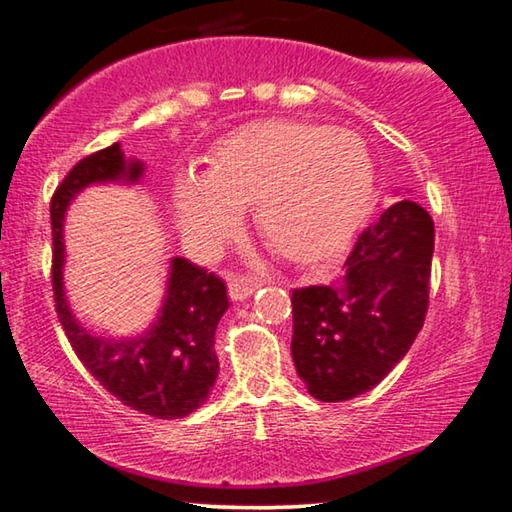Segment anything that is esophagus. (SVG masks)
I'll return each instance as SVG.
<instances>
[{
	"label": "esophagus",
	"instance_id": "obj_1",
	"mask_svg": "<svg viewBox=\"0 0 512 512\" xmlns=\"http://www.w3.org/2000/svg\"><path fill=\"white\" fill-rule=\"evenodd\" d=\"M261 286L256 279H251V276H231L229 279V297L233 301H242L254 295V290Z\"/></svg>",
	"mask_w": 512,
	"mask_h": 512
}]
</instances>
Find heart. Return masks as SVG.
<instances>
[{
  "instance_id": "obj_1",
  "label": "heart",
  "mask_w": 512,
  "mask_h": 512,
  "mask_svg": "<svg viewBox=\"0 0 512 512\" xmlns=\"http://www.w3.org/2000/svg\"><path fill=\"white\" fill-rule=\"evenodd\" d=\"M372 188V158L354 131L258 122L222 138L206 172H181L172 213L186 245L211 254L254 204L258 233L276 256L317 265L340 256Z\"/></svg>"
}]
</instances>
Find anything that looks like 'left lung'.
Segmentation results:
<instances>
[{
	"label": "left lung",
	"mask_w": 512,
	"mask_h": 512,
	"mask_svg": "<svg viewBox=\"0 0 512 512\" xmlns=\"http://www.w3.org/2000/svg\"><path fill=\"white\" fill-rule=\"evenodd\" d=\"M433 220L410 197L360 233L331 286L292 290V360L317 401L372 390L408 354L429 306Z\"/></svg>",
	"instance_id": "obj_1"
}]
</instances>
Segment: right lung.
<instances>
[{
  "label": "right lung",
  "instance_id": "1",
  "mask_svg": "<svg viewBox=\"0 0 512 512\" xmlns=\"http://www.w3.org/2000/svg\"><path fill=\"white\" fill-rule=\"evenodd\" d=\"M142 172L145 165L136 158L127 161L120 142H113L74 165L56 188L49 206L56 313L74 354L113 397L158 420H179L204 404L220 372L215 329L229 308L224 281L186 258H172L154 322L131 338H108L86 329L63 288V222L70 201L92 183H138Z\"/></svg>",
  "mask_w": 512,
  "mask_h": 512
}]
</instances>
